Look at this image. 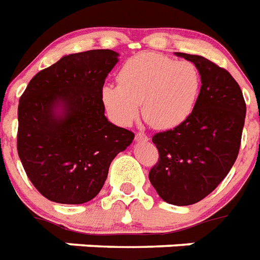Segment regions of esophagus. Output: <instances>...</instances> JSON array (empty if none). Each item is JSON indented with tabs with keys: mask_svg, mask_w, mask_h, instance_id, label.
I'll use <instances>...</instances> for the list:
<instances>
[{
	"mask_svg": "<svg viewBox=\"0 0 260 260\" xmlns=\"http://www.w3.org/2000/svg\"><path fill=\"white\" fill-rule=\"evenodd\" d=\"M147 140H149V137H147L145 133L140 132L136 134V141H147Z\"/></svg>",
	"mask_w": 260,
	"mask_h": 260,
	"instance_id": "obj_1",
	"label": "esophagus"
}]
</instances>
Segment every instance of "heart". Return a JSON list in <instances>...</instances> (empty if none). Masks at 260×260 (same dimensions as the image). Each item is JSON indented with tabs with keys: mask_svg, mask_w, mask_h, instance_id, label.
Returning a JSON list of instances; mask_svg holds the SVG:
<instances>
[{
	"mask_svg": "<svg viewBox=\"0 0 260 260\" xmlns=\"http://www.w3.org/2000/svg\"><path fill=\"white\" fill-rule=\"evenodd\" d=\"M201 90V72L188 60L143 52L128 59L118 72V84H105L102 103L109 117L128 126L142 115L153 127L172 128L189 118Z\"/></svg>",
	"mask_w": 260,
	"mask_h": 260,
	"instance_id": "heart-1",
	"label": "heart"
}]
</instances>
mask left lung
Returning <instances> with one entry per match:
<instances>
[{
    "label": "left lung",
    "instance_id": "left-lung-1",
    "mask_svg": "<svg viewBox=\"0 0 260 260\" xmlns=\"http://www.w3.org/2000/svg\"><path fill=\"white\" fill-rule=\"evenodd\" d=\"M176 55L200 70V96L188 119L153 136L159 159L149 172V180L166 203L192 205L213 192L235 164L246 102L227 70L203 56Z\"/></svg>",
    "mask_w": 260,
    "mask_h": 260
}]
</instances>
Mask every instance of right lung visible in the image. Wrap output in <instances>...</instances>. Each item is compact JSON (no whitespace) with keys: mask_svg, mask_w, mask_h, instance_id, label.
<instances>
[{"mask_svg":"<svg viewBox=\"0 0 260 260\" xmlns=\"http://www.w3.org/2000/svg\"><path fill=\"white\" fill-rule=\"evenodd\" d=\"M118 56L111 49L64 56L35 75L20 98L18 157L48 200H92L111 161L134 140V133L107 120L102 103V87Z\"/></svg>","mask_w":260,"mask_h":260,"instance_id":"obj_1","label":"right lung"}]
</instances>
